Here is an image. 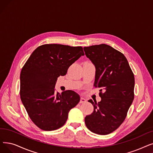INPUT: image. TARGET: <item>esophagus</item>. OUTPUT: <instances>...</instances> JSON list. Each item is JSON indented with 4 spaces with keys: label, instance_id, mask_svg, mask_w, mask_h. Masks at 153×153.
I'll return each mask as SVG.
<instances>
[{
    "label": "esophagus",
    "instance_id": "obj_1",
    "mask_svg": "<svg viewBox=\"0 0 153 153\" xmlns=\"http://www.w3.org/2000/svg\"><path fill=\"white\" fill-rule=\"evenodd\" d=\"M86 101V99H84V97H81V99H80V103H84V102H85Z\"/></svg>",
    "mask_w": 153,
    "mask_h": 153
}]
</instances>
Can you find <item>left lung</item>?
Segmentation results:
<instances>
[{
  "label": "left lung",
  "mask_w": 153,
  "mask_h": 153,
  "mask_svg": "<svg viewBox=\"0 0 153 153\" xmlns=\"http://www.w3.org/2000/svg\"><path fill=\"white\" fill-rule=\"evenodd\" d=\"M84 51L96 68L94 85L101 89L100 102L88 101L94 111L85 116V126L94 133L108 134L123 123L134 100V76L124 54L110 45H91Z\"/></svg>",
  "instance_id": "left-lung-1"
}]
</instances>
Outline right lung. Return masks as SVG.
Masks as SVG:
<instances>
[{
	"instance_id": "1",
	"label": "right lung",
	"mask_w": 153,
	"mask_h": 153,
	"mask_svg": "<svg viewBox=\"0 0 153 153\" xmlns=\"http://www.w3.org/2000/svg\"><path fill=\"white\" fill-rule=\"evenodd\" d=\"M82 47L44 44L36 49L20 75V95L29 116L44 131L61 128L69 111L80 101L76 92H55L57 77L65 76L69 66L81 56Z\"/></svg>"
}]
</instances>
